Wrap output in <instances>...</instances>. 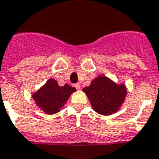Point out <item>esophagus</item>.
Wrapping results in <instances>:
<instances>
[{"label": "esophagus", "mask_w": 159, "mask_h": 159, "mask_svg": "<svg viewBox=\"0 0 159 159\" xmlns=\"http://www.w3.org/2000/svg\"><path fill=\"white\" fill-rule=\"evenodd\" d=\"M74 87H75L76 89H80V84H74Z\"/></svg>", "instance_id": "1"}]
</instances>
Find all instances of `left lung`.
Wrapping results in <instances>:
<instances>
[{"instance_id":"1","label":"left lung","mask_w":159,"mask_h":159,"mask_svg":"<svg viewBox=\"0 0 159 159\" xmlns=\"http://www.w3.org/2000/svg\"><path fill=\"white\" fill-rule=\"evenodd\" d=\"M83 91L87 94L93 110L103 115L115 113L123 104L127 93L124 84L117 85L104 76L93 80Z\"/></svg>"}]
</instances>
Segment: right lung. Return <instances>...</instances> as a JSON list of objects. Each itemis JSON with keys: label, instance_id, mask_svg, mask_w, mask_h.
Returning a JSON list of instances; mask_svg holds the SVG:
<instances>
[{"label": "right lung", "instance_id": "obj_1", "mask_svg": "<svg viewBox=\"0 0 159 159\" xmlns=\"http://www.w3.org/2000/svg\"><path fill=\"white\" fill-rule=\"evenodd\" d=\"M75 91L74 87L69 84L59 86L57 81L50 79L40 90L33 94V98L46 114H53L60 111Z\"/></svg>", "mask_w": 159, "mask_h": 159}]
</instances>
